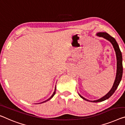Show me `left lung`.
I'll return each instance as SVG.
<instances>
[{"label":"left lung","mask_w":125,"mask_h":125,"mask_svg":"<svg viewBox=\"0 0 125 125\" xmlns=\"http://www.w3.org/2000/svg\"><path fill=\"white\" fill-rule=\"evenodd\" d=\"M96 36H98L99 37H102V38H104L106 40L109 41V42H111L112 45H113V47L114 48L115 53H116V59H117V70H116V78H115V80L114 83H113V86L112 87L110 91L107 93V94L105 95L103 97L97 100H89L83 97V96H81L80 94H79V96H80L81 98H83V99H84L86 101L91 102H103L104 100H107L109 98H110L111 96L112 95L113 93H115V91L117 88V87L118 86L119 84H120V81L121 80L122 76V73H123V66H122V53L121 52L120 48H119V46L118 44H117V42L115 40L114 38L110 36L108 33L107 32H99L96 33Z\"/></svg>","instance_id":"1"}]
</instances>
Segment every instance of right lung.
<instances>
[{"mask_svg":"<svg viewBox=\"0 0 125 125\" xmlns=\"http://www.w3.org/2000/svg\"><path fill=\"white\" fill-rule=\"evenodd\" d=\"M55 91H56V85H55V89H54V93H53V94H52V95L51 96V97H50L49 99H48L47 100H45V101H44V102H42V103H44V102H47V101H48V100H49L50 99H51L54 96V95H55Z\"/></svg>","mask_w":125,"mask_h":125,"instance_id":"right-lung-1","label":"right lung"}]
</instances>
